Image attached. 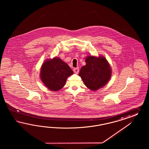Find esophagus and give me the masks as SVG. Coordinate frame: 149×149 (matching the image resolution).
<instances>
[{
    "instance_id": "34e87169",
    "label": "esophagus",
    "mask_w": 149,
    "mask_h": 149,
    "mask_svg": "<svg viewBox=\"0 0 149 149\" xmlns=\"http://www.w3.org/2000/svg\"><path fill=\"white\" fill-rule=\"evenodd\" d=\"M73 71H74V72H75V74H78L79 72V68H78V67L74 68V69H73Z\"/></svg>"
}]
</instances>
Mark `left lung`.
<instances>
[{
	"mask_svg": "<svg viewBox=\"0 0 149 149\" xmlns=\"http://www.w3.org/2000/svg\"><path fill=\"white\" fill-rule=\"evenodd\" d=\"M86 63L79 74L85 85L93 91L105 86L111 75L110 67L107 59L104 57L97 58L91 56L86 58Z\"/></svg>",
	"mask_w": 149,
	"mask_h": 149,
	"instance_id": "obj_1",
	"label": "left lung"
}]
</instances>
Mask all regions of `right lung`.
Segmentation results:
<instances>
[{
    "mask_svg": "<svg viewBox=\"0 0 149 149\" xmlns=\"http://www.w3.org/2000/svg\"><path fill=\"white\" fill-rule=\"evenodd\" d=\"M73 72L67 63L58 58L47 59L41 69V80L50 90L57 91L65 85Z\"/></svg>",
    "mask_w": 149,
    "mask_h": 149,
    "instance_id": "add662e5",
    "label": "right lung"
}]
</instances>
